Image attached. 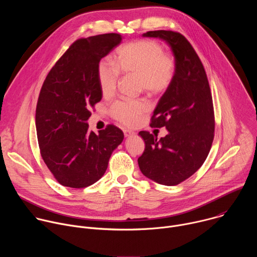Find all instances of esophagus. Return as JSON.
<instances>
[{
	"label": "esophagus",
	"mask_w": 257,
	"mask_h": 257,
	"mask_svg": "<svg viewBox=\"0 0 257 257\" xmlns=\"http://www.w3.org/2000/svg\"><path fill=\"white\" fill-rule=\"evenodd\" d=\"M124 135H125V137L129 138V137L134 136V135H135V132H133V131H131V130H124Z\"/></svg>",
	"instance_id": "obj_1"
}]
</instances>
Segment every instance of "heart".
I'll return each mask as SVG.
<instances>
[{
    "instance_id": "b5f03b06",
    "label": "heart",
    "mask_w": 257,
    "mask_h": 257,
    "mask_svg": "<svg viewBox=\"0 0 257 257\" xmlns=\"http://www.w3.org/2000/svg\"><path fill=\"white\" fill-rule=\"evenodd\" d=\"M176 64L171 55L155 41L140 40L121 46L115 54V65L102 60L97 66V78L103 96H111L117 86L119 73L138 78V87L152 96L163 94L171 86ZM149 109L144 100L116 101L109 112L126 126H134Z\"/></svg>"
}]
</instances>
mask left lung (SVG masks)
Listing matches in <instances>:
<instances>
[{
    "instance_id": "8db88e82",
    "label": "left lung",
    "mask_w": 257,
    "mask_h": 257,
    "mask_svg": "<svg viewBox=\"0 0 257 257\" xmlns=\"http://www.w3.org/2000/svg\"><path fill=\"white\" fill-rule=\"evenodd\" d=\"M145 38L165 41L175 58V77L160 98L152 127H166L161 139L148 131L139 135L145 150L138 159L141 173L166 186H175L192 176L204 163L214 132L212 97L203 65L190 43L179 32L155 30Z\"/></svg>"
}]
</instances>
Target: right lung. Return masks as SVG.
I'll list each match as a JSON object with an SVG mask.
<instances>
[{
	"label": "right lung",
	"mask_w": 257,
	"mask_h": 257,
	"mask_svg": "<svg viewBox=\"0 0 257 257\" xmlns=\"http://www.w3.org/2000/svg\"><path fill=\"white\" fill-rule=\"evenodd\" d=\"M121 41L118 33L76 41L49 72L41 89L35 113L41 155L63 186L84 188L98 181L124 139L114 125L95 134L88 131L87 123L90 107L102 97L99 61Z\"/></svg>",
	"instance_id": "obj_1"
}]
</instances>
